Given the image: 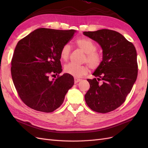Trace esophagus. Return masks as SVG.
I'll return each instance as SVG.
<instances>
[{
  "instance_id": "esophagus-1",
  "label": "esophagus",
  "mask_w": 148,
  "mask_h": 148,
  "mask_svg": "<svg viewBox=\"0 0 148 148\" xmlns=\"http://www.w3.org/2000/svg\"><path fill=\"white\" fill-rule=\"evenodd\" d=\"M81 79H79V78H74V82H75V83L76 84V83H78L79 82H80L81 81Z\"/></svg>"
}]
</instances>
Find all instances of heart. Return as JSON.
<instances>
[{
	"mask_svg": "<svg viewBox=\"0 0 148 148\" xmlns=\"http://www.w3.org/2000/svg\"><path fill=\"white\" fill-rule=\"evenodd\" d=\"M76 45L86 53L84 61L87 62L92 69L99 68L102 62V56L99 52L96 50L97 46L92 40L87 38L78 39L75 42ZM71 48L69 44H65L62 46L60 52L61 59L66 61L70 57ZM89 71L88 66L86 65H77L73 64H68L64 66V71L69 75L75 77H81L88 73Z\"/></svg>",
	"mask_w": 148,
	"mask_h": 148,
	"instance_id": "obj_1",
	"label": "heart"
}]
</instances>
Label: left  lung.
<instances>
[{"label": "left lung", "mask_w": 148, "mask_h": 148, "mask_svg": "<svg viewBox=\"0 0 148 148\" xmlns=\"http://www.w3.org/2000/svg\"><path fill=\"white\" fill-rule=\"evenodd\" d=\"M102 49V62L88 79L90 84L84 96L88 107L99 113L114 110L125 102L138 75L137 54L133 44L115 31L102 29L84 31Z\"/></svg>", "instance_id": "1"}]
</instances>
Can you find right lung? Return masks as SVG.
<instances>
[{
	"label": "right lung",
	"instance_id": "1",
	"mask_svg": "<svg viewBox=\"0 0 148 148\" xmlns=\"http://www.w3.org/2000/svg\"><path fill=\"white\" fill-rule=\"evenodd\" d=\"M76 31L38 28L17 43L11 62L13 84L20 99L34 110L52 112L62 104L73 76H59L60 52ZM56 74V79H49ZM55 78V77H54Z\"/></svg>",
	"mask_w": 148,
	"mask_h": 148
}]
</instances>
